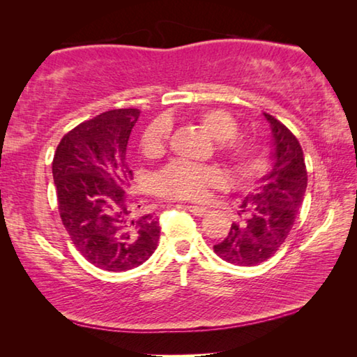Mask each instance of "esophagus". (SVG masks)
Instances as JSON below:
<instances>
[{"instance_id":"esophagus-1","label":"esophagus","mask_w":357,"mask_h":357,"mask_svg":"<svg viewBox=\"0 0 357 357\" xmlns=\"http://www.w3.org/2000/svg\"><path fill=\"white\" fill-rule=\"evenodd\" d=\"M185 208L189 209L192 214H195V215H198V217H202V215H204V214L208 213V209L203 208V206H193V204H187Z\"/></svg>"}]
</instances>
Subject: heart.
<instances>
[{"label":"heart","instance_id":"heart-1","mask_svg":"<svg viewBox=\"0 0 357 357\" xmlns=\"http://www.w3.org/2000/svg\"><path fill=\"white\" fill-rule=\"evenodd\" d=\"M198 123L217 142V151L241 176H250L263 165V151L257 142L238 138V123L223 110H206L197 116ZM168 126L164 119H155L143 130L140 148L144 157L155 159L165 151ZM222 184L220 173L213 167L198 165L185 160H174L155 176L157 193L178 200H202L209 187Z\"/></svg>","mask_w":357,"mask_h":357}]
</instances>
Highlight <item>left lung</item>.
<instances>
[{
    "label": "left lung",
    "instance_id": "1",
    "mask_svg": "<svg viewBox=\"0 0 357 357\" xmlns=\"http://www.w3.org/2000/svg\"><path fill=\"white\" fill-rule=\"evenodd\" d=\"M273 134V167L239 204V222L214 252L223 261L255 266L266 261L285 243L304 202L307 170L302 148L280 121L263 113Z\"/></svg>",
    "mask_w": 357,
    "mask_h": 357
}]
</instances>
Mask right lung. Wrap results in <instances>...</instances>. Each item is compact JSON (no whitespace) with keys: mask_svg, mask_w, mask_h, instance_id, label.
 <instances>
[{"mask_svg":"<svg viewBox=\"0 0 357 357\" xmlns=\"http://www.w3.org/2000/svg\"><path fill=\"white\" fill-rule=\"evenodd\" d=\"M140 110L118 108L72 129L59 142L52 173L58 209L77 250L104 271L123 273L157 249L159 219L126 189L132 170L126 151Z\"/></svg>","mask_w":357,"mask_h":357,"instance_id":"right-lung-1","label":"right lung"}]
</instances>
